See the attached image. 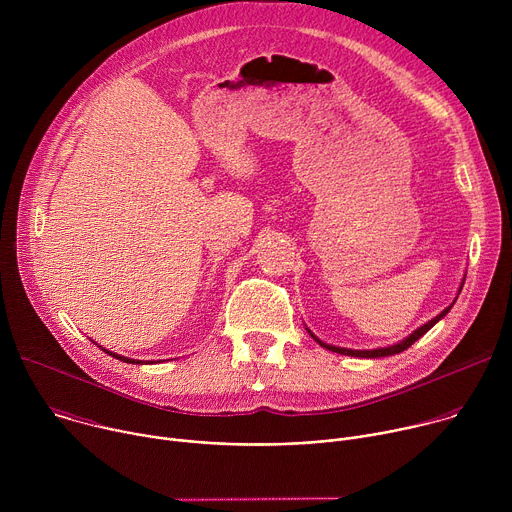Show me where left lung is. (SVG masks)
<instances>
[{"instance_id": "obj_1", "label": "left lung", "mask_w": 512, "mask_h": 512, "mask_svg": "<svg viewBox=\"0 0 512 512\" xmlns=\"http://www.w3.org/2000/svg\"><path fill=\"white\" fill-rule=\"evenodd\" d=\"M452 310V306L450 308H446L440 316H435L433 320H429L427 324H423L421 328H417L409 338H405V340H401V342H397V344H393V346H387V348H377V350H350V348H338V346H330V344H324L322 340H318L312 332V338L320 344V346H324V348H328V350H332V352H338V354H348V356H362V358H377V356H391V354H399V352H403V350H407L415 340H419L433 324H437L440 322L448 312Z\"/></svg>"}]
</instances>
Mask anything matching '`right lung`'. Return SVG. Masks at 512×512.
<instances>
[{
	"instance_id": "add662e5",
	"label": "right lung",
	"mask_w": 512,
	"mask_h": 512,
	"mask_svg": "<svg viewBox=\"0 0 512 512\" xmlns=\"http://www.w3.org/2000/svg\"><path fill=\"white\" fill-rule=\"evenodd\" d=\"M103 350H105V348H103ZM105 352H107V354H111V356H115V358H119V360H123V362H131V364L135 362V360H131V358H125V356H119V354H115V352H109V350H105ZM135 364H139V360H137Z\"/></svg>"
}]
</instances>
